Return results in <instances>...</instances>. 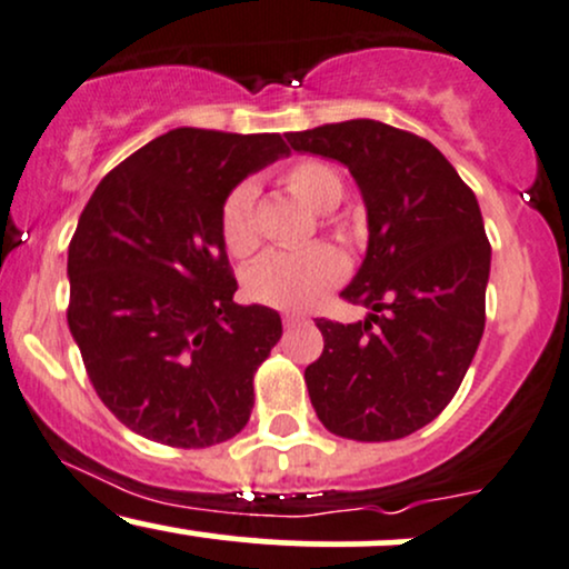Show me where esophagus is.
Instances as JSON below:
<instances>
[{"instance_id":"obj_1","label":"esophagus","mask_w":569,"mask_h":569,"mask_svg":"<svg viewBox=\"0 0 569 569\" xmlns=\"http://www.w3.org/2000/svg\"><path fill=\"white\" fill-rule=\"evenodd\" d=\"M282 322H284V327H296L300 322H306V317H303V313H284Z\"/></svg>"}]
</instances>
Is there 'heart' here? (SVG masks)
I'll return each instance as SVG.
<instances>
[{"label": "heart", "instance_id": "heart-1", "mask_svg": "<svg viewBox=\"0 0 569 569\" xmlns=\"http://www.w3.org/2000/svg\"><path fill=\"white\" fill-rule=\"evenodd\" d=\"M282 189L311 210H325L322 220L346 242L357 239L359 226L351 216H332L343 193V180L322 159H298L279 176ZM220 239L237 258L256 256L260 247L256 220V186L239 183L226 193L218 216ZM346 258L332 244H311L292 252H271L247 273V292L260 306L279 311H306L317 306L332 287L343 282Z\"/></svg>", "mask_w": 569, "mask_h": 569}]
</instances>
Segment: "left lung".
<instances>
[{"mask_svg":"<svg viewBox=\"0 0 569 569\" xmlns=\"http://www.w3.org/2000/svg\"><path fill=\"white\" fill-rule=\"evenodd\" d=\"M284 138L349 167L370 223L362 269L340 298L376 313L317 319L313 410L353 442L410 437L456 397L485 332L490 239L477 197L442 151L399 127L351 119Z\"/></svg>","mask_w":569,"mask_h":569,"instance_id":"obj_1","label":"left lung"}]
</instances>
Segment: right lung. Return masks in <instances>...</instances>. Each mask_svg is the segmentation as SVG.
<instances>
[{
  "label": "right lung",
  "instance_id": "add662e5",
  "mask_svg": "<svg viewBox=\"0 0 569 569\" xmlns=\"http://www.w3.org/2000/svg\"><path fill=\"white\" fill-rule=\"evenodd\" d=\"M290 153L279 132L178 127L98 183L69 244V330L90 383L130 431L202 450L237 437L282 319L237 306L218 216L252 170Z\"/></svg>",
  "mask_w": 569,
  "mask_h": 569
}]
</instances>
